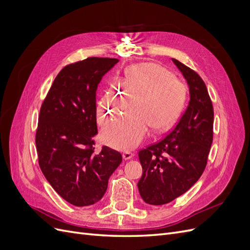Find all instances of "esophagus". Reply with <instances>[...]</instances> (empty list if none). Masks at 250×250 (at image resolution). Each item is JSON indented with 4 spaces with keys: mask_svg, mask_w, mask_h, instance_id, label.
Masks as SVG:
<instances>
[{
    "mask_svg": "<svg viewBox=\"0 0 250 250\" xmlns=\"http://www.w3.org/2000/svg\"><path fill=\"white\" fill-rule=\"evenodd\" d=\"M133 156H134V153L130 152V151H126V152H124V153H123V158H124L125 161L130 160V158H132Z\"/></svg>",
    "mask_w": 250,
    "mask_h": 250,
    "instance_id": "esophagus-1",
    "label": "esophagus"
}]
</instances>
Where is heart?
I'll return each instance as SVG.
<instances>
[{"label": "heart", "mask_w": 250, "mask_h": 250, "mask_svg": "<svg viewBox=\"0 0 250 250\" xmlns=\"http://www.w3.org/2000/svg\"><path fill=\"white\" fill-rule=\"evenodd\" d=\"M134 100L133 110L103 128L102 139L109 146L129 150L147 137L149 129L161 132L175 122L186 100L184 83L156 63H140L127 69L98 102L100 125L124 111Z\"/></svg>", "instance_id": "heart-1"}]
</instances>
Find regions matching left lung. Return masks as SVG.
<instances>
[{"instance_id":"8db88e82","label":"left lung","mask_w":250,"mask_h":250,"mask_svg":"<svg viewBox=\"0 0 250 250\" xmlns=\"http://www.w3.org/2000/svg\"><path fill=\"white\" fill-rule=\"evenodd\" d=\"M172 62L188 83L190 101L173 130L139 152L143 168L139 192L151 206L169 203L195 185L206 169L213 142L214 109L206 84L190 67L177 59Z\"/></svg>"}]
</instances>
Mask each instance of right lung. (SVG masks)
<instances>
[{"instance_id":"right-lung-1","label":"right lung","mask_w":250,"mask_h":250,"mask_svg":"<svg viewBox=\"0 0 250 250\" xmlns=\"http://www.w3.org/2000/svg\"><path fill=\"white\" fill-rule=\"evenodd\" d=\"M118 62L89 57L64 66L42 105L35 138L40 167L52 188L75 207L100 201L122 162L121 153L106 146L96 153L93 140L98 84Z\"/></svg>"}]
</instances>
